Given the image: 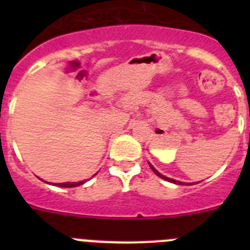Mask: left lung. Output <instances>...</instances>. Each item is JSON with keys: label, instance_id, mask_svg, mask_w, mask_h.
I'll return each instance as SVG.
<instances>
[{"label": "left lung", "instance_id": "left-lung-1", "mask_svg": "<svg viewBox=\"0 0 250 250\" xmlns=\"http://www.w3.org/2000/svg\"><path fill=\"white\" fill-rule=\"evenodd\" d=\"M149 165H150V167H151V170L152 171H154V173L156 174V175L159 176V178H161V179H164V180H167V182H170V183H174V184H178V185H180V184H185V183H182V182H178V180H175V179H170V178H167V176H165V175H163V174H160L158 171V170L155 169V167H152L151 164H150L149 163Z\"/></svg>", "mask_w": 250, "mask_h": 250}]
</instances>
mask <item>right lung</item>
Listing matches in <instances>:
<instances>
[{"label":"right lung","instance_id":"right-lung-1","mask_svg":"<svg viewBox=\"0 0 250 250\" xmlns=\"http://www.w3.org/2000/svg\"><path fill=\"white\" fill-rule=\"evenodd\" d=\"M96 175V174H95ZM85 184V182H77V183H59V184H54V185H59L61 188H75L79 187V185Z\"/></svg>","mask_w":250,"mask_h":250}]
</instances>
